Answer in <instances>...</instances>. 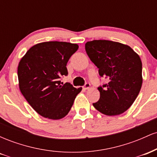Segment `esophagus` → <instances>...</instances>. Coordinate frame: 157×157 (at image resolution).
I'll return each instance as SVG.
<instances>
[{
  "label": "esophagus",
  "instance_id": "esophagus-1",
  "mask_svg": "<svg viewBox=\"0 0 157 157\" xmlns=\"http://www.w3.org/2000/svg\"><path fill=\"white\" fill-rule=\"evenodd\" d=\"M90 87H91V85H90V83H89V82H86V83L84 85L83 89H90Z\"/></svg>",
  "mask_w": 157,
  "mask_h": 157
}]
</instances>
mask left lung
I'll return each instance as SVG.
<instances>
[{
  "label": "left lung",
  "instance_id": "1",
  "mask_svg": "<svg viewBox=\"0 0 157 157\" xmlns=\"http://www.w3.org/2000/svg\"><path fill=\"white\" fill-rule=\"evenodd\" d=\"M86 51L99 68V75L109 79V83L97 88L100 97L94 107L107 116L124 113L134 103L142 87L140 56L128 45L106 40L89 41Z\"/></svg>",
  "mask_w": 157,
  "mask_h": 157
}]
</instances>
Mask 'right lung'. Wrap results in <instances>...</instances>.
Segmentation results:
<instances>
[{
  "label": "right lung",
  "instance_id": "add662e5",
  "mask_svg": "<svg viewBox=\"0 0 157 157\" xmlns=\"http://www.w3.org/2000/svg\"><path fill=\"white\" fill-rule=\"evenodd\" d=\"M76 44L59 41L40 43L27 51L17 67L19 88L33 109L45 118L60 120L68 114L82 88L60 78L68 75L67 64L78 49Z\"/></svg>",
  "mask_w": 157,
  "mask_h": 157
}]
</instances>
